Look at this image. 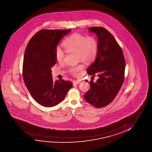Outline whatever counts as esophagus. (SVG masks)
<instances>
[{"instance_id":"obj_1","label":"esophagus","mask_w":152,"mask_h":152,"mask_svg":"<svg viewBox=\"0 0 152 152\" xmlns=\"http://www.w3.org/2000/svg\"><path fill=\"white\" fill-rule=\"evenodd\" d=\"M80 83V81L79 80H75V81H73V85H77V84H78Z\"/></svg>"}]
</instances>
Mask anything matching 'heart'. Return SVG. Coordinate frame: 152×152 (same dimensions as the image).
<instances>
[{
	"label": "heart",
	"instance_id": "b5f03b06",
	"mask_svg": "<svg viewBox=\"0 0 152 152\" xmlns=\"http://www.w3.org/2000/svg\"><path fill=\"white\" fill-rule=\"evenodd\" d=\"M63 46L67 52L76 53L77 61H83L86 63L94 60L98 52V40L92 36L86 37L80 34H73L63 42ZM56 58L58 62L64 60V53L59 47L56 50ZM83 69V65L78 64L69 67V71L72 75L77 76Z\"/></svg>",
	"mask_w": 152,
	"mask_h": 152
}]
</instances>
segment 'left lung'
I'll return each mask as SVG.
<instances>
[{
	"label": "left lung",
	"instance_id": "1",
	"mask_svg": "<svg viewBox=\"0 0 152 152\" xmlns=\"http://www.w3.org/2000/svg\"><path fill=\"white\" fill-rule=\"evenodd\" d=\"M89 31L98 37V50L96 60L87 72L90 75L97 74L98 79L96 83L89 82L90 88L84 98L92 105L101 108L112 102L121 87L124 80L125 58L121 47L107 29L91 27Z\"/></svg>",
	"mask_w": 152,
	"mask_h": 152
}]
</instances>
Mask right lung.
Segmentation results:
<instances>
[{
  "label": "right lung",
  "instance_id": "1",
  "mask_svg": "<svg viewBox=\"0 0 152 152\" xmlns=\"http://www.w3.org/2000/svg\"><path fill=\"white\" fill-rule=\"evenodd\" d=\"M71 31L42 29L31 38L25 49L24 82L34 99L42 106L53 107L60 103L73 86L62 79L53 82L51 69L56 62V47Z\"/></svg>",
  "mask_w": 152,
  "mask_h": 152
}]
</instances>
